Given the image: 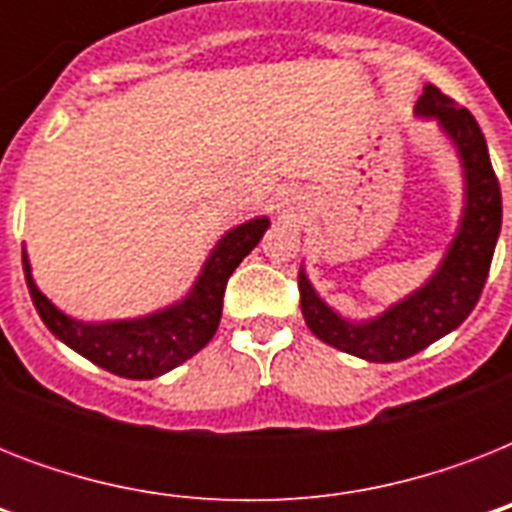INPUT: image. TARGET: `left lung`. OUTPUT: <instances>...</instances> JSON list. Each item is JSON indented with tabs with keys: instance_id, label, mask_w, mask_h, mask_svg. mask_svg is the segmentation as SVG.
Here are the masks:
<instances>
[{
	"instance_id": "left-lung-1",
	"label": "left lung",
	"mask_w": 512,
	"mask_h": 512,
	"mask_svg": "<svg viewBox=\"0 0 512 512\" xmlns=\"http://www.w3.org/2000/svg\"><path fill=\"white\" fill-rule=\"evenodd\" d=\"M414 114L436 119L457 148L465 175V209L460 228L436 273L412 295L366 321L342 319L316 295L305 268H300L297 276L300 308L313 335L332 348L377 364L404 361L468 319L484 292L502 228L500 180L494 175L484 132L473 114L446 98L433 84H425Z\"/></svg>"
}]
</instances>
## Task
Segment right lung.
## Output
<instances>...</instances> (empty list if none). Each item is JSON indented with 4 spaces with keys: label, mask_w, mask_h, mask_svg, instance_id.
<instances>
[{
    "label": "right lung",
    "mask_w": 512,
    "mask_h": 512,
    "mask_svg": "<svg viewBox=\"0 0 512 512\" xmlns=\"http://www.w3.org/2000/svg\"><path fill=\"white\" fill-rule=\"evenodd\" d=\"M268 225V217H255L231 228L207 257L191 292L183 300L140 319L100 324L71 319L39 292L31 276V263L23 252L28 295L52 335L79 356L127 380H154L196 356L215 337L223 313L225 284L241 260L257 247V241L263 239Z\"/></svg>",
    "instance_id": "right-lung-1"
}]
</instances>
